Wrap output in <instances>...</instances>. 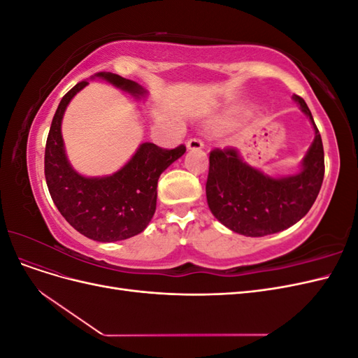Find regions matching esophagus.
Listing matches in <instances>:
<instances>
[{"mask_svg": "<svg viewBox=\"0 0 358 358\" xmlns=\"http://www.w3.org/2000/svg\"><path fill=\"white\" fill-rule=\"evenodd\" d=\"M203 146H204V143L200 137H192L188 140V143H187L188 149H201Z\"/></svg>", "mask_w": 358, "mask_h": 358, "instance_id": "34e87169", "label": "esophagus"}]
</instances>
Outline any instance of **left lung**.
I'll list each match as a JSON object with an SVG mask.
<instances>
[{
	"instance_id": "8db88e82",
	"label": "left lung",
	"mask_w": 358,
	"mask_h": 358,
	"mask_svg": "<svg viewBox=\"0 0 358 358\" xmlns=\"http://www.w3.org/2000/svg\"><path fill=\"white\" fill-rule=\"evenodd\" d=\"M315 129V138L297 175L272 178L242 159L233 148L213 149L209 157L206 199L213 216L227 229L249 237L287 230L315 203L324 179V149L305 100L292 95Z\"/></svg>"
}]
</instances>
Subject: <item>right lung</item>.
Wrapping results in <instances>:
<instances>
[{
	"label": "right lung",
	"mask_w": 358,
	"mask_h": 358,
	"mask_svg": "<svg viewBox=\"0 0 358 358\" xmlns=\"http://www.w3.org/2000/svg\"><path fill=\"white\" fill-rule=\"evenodd\" d=\"M116 88L136 99L146 95L138 83L113 73H99ZM88 85L79 82L62 100L52 119L46 150L45 176L55 203L66 221L80 234L96 242H117L142 233L157 209V185L161 173L185 154L187 148L164 149L142 143L127 164L110 176L86 178L67 159L61 134L62 116L73 96Z\"/></svg>",
	"instance_id": "1"
}]
</instances>
